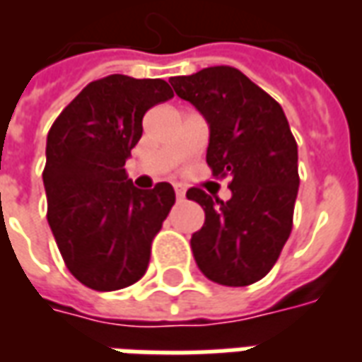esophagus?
Returning a JSON list of instances; mask_svg holds the SVG:
<instances>
[{
	"mask_svg": "<svg viewBox=\"0 0 362 362\" xmlns=\"http://www.w3.org/2000/svg\"><path fill=\"white\" fill-rule=\"evenodd\" d=\"M174 192H176V197H178V199H184V196H186V189L182 188L180 184H174Z\"/></svg>",
	"mask_w": 362,
	"mask_h": 362,
	"instance_id": "obj_1",
	"label": "esophagus"
}]
</instances>
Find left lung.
I'll return each mask as SVG.
<instances>
[{
  "label": "left lung",
  "mask_w": 362,
  "mask_h": 362,
  "mask_svg": "<svg viewBox=\"0 0 362 362\" xmlns=\"http://www.w3.org/2000/svg\"><path fill=\"white\" fill-rule=\"evenodd\" d=\"M176 95L209 124L207 165L228 176V202L189 188L204 207L192 252L207 279L246 287L275 266L293 228L298 194V151L285 112L266 90L230 66L170 77Z\"/></svg>",
  "instance_id": "obj_1"
}]
</instances>
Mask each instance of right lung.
<instances>
[{
    "label": "right lung",
    "mask_w": 362,
    "mask_h": 362,
    "mask_svg": "<svg viewBox=\"0 0 362 362\" xmlns=\"http://www.w3.org/2000/svg\"><path fill=\"white\" fill-rule=\"evenodd\" d=\"M173 96L163 79L108 75L89 83L52 124L42 173L48 225L85 287L118 291L147 272L151 243L176 196L168 182L137 189L124 166L141 139L145 112Z\"/></svg>",
    "instance_id": "right-lung-1"
}]
</instances>
